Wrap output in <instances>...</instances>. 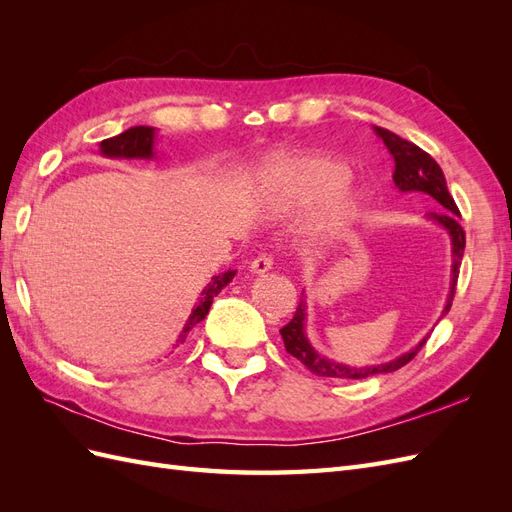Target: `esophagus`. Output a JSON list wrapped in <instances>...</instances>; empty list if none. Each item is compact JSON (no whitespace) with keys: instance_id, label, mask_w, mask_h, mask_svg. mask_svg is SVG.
Returning <instances> with one entry per match:
<instances>
[{"instance_id":"obj_1","label":"esophagus","mask_w":512,"mask_h":512,"mask_svg":"<svg viewBox=\"0 0 512 512\" xmlns=\"http://www.w3.org/2000/svg\"><path fill=\"white\" fill-rule=\"evenodd\" d=\"M273 269V256L271 254H260L250 262L252 273H267Z\"/></svg>"}]
</instances>
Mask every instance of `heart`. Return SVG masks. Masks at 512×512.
<instances>
[{
    "label": "heart",
    "mask_w": 512,
    "mask_h": 512,
    "mask_svg": "<svg viewBox=\"0 0 512 512\" xmlns=\"http://www.w3.org/2000/svg\"><path fill=\"white\" fill-rule=\"evenodd\" d=\"M350 179V168L344 162L324 156H299L277 160L267 170L269 190L290 205H316L335 196ZM356 213V203L350 196H339L329 207V230L344 228Z\"/></svg>",
    "instance_id": "1"
}]
</instances>
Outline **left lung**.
Returning <instances> with one entry per match:
<instances>
[{
	"mask_svg": "<svg viewBox=\"0 0 512 512\" xmlns=\"http://www.w3.org/2000/svg\"><path fill=\"white\" fill-rule=\"evenodd\" d=\"M376 134L382 138L386 149L391 151V156L395 160V173H393V181L399 188V192H423L427 196H431L436 203L442 205V213L431 211L427 218L433 220L436 224H440L448 235H451V243H453V271H451V292H448L446 299V307L442 316L448 314V309L453 305V297H455V286H457V277H459V267H461V258H463V250H466V232H463L461 224H459V209L455 205V200L446 188V179L442 168L438 166V162L433 160L427 151H423L421 147H416L414 143L406 141L389 130L384 128H374ZM305 299L301 297L297 312H294L292 320L286 324L284 329H280L286 352L292 354L294 359H299L312 374L322 376V378H342V380H363L374 374H389V371H397L399 367L408 365L416 352L421 350L427 344V337L421 339V344L414 346L410 352L397 356V359L389 361V363H380V365H369V367H352V365H344V363H335L324 359L322 354H318L314 350V346L309 344V339L305 335Z\"/></svg>",
	"mask_w": 512,
	"mask_h": 512,
	"instance_id": "1",
	"label": "left lung"
}]
</instances>
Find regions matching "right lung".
Wrapping results in <instances>:
<instances>
[{"label":"right lung","mask_w":512,"mask_h":512,"mask_svg":"<svg viewBox=\"0 0 512 512\" xmlns=\"http://www.w3.org/2000/svg\"><path fill=\"white\" fill-rule=\"evenodd\" d=\"M153 136H156V130L153 128L136 126L126 132H121L119 136L106 138V141L100 143V151L106 158H145V160H149V158H153ZM235 273L237 271H226V273L211 277L209 286L203 290V294H200L196 309H192L188 322H185V327L177 339V346L185 342V337H188V333L196 327L200 320H205V316L209 314V307L213 303V297H218V292L224 286H228V282L235 277Z\"/></svg>","instance_id":"right-lung-1"}]
</instances>
